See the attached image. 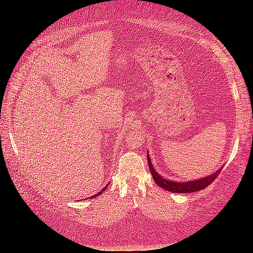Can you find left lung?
Returning <instances> with one entry per match:
<instances>
[{"mask_svg":"<svg viewBox=\"0 0 253 253\" xmlns=\"http://www.w3.org/2000/svg\"><path fill=\"white\" fill-rule=\"evenodd\" d=\"M148 164H149V169L153 176V179H154V181L157 183V185L167 191H170V192H175V193H190V192H195V191L205 189L217 177L218 174L221 172V169H223V167H220L215 173H213L209 176H206V177H203L201 179L190 180L185 182H177V181L166 179L162 175H159L155 171L154 168H153L149 155H148Z\"/></svg>","mask_w":253,"mask_h":253,"instance_id":"8db88e82","label":"left lung"}]
</instances>
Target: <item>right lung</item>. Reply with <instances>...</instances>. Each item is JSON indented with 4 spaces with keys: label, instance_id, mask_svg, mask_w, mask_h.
<instances>
[{
    "label": "right lung",
    "instance_id": "right-lung-1",
    "mask_svg": "<svg viewBox=\"0 0 253 253\" xmlns=\"http://www.w3.org/2000/svg\"><path fill=\"white\" fill-rule=\"evenodd\" d=\"M106 189V187H104L103 189H102V191H100V192H99V193H97V194H95V195H93V196H91L90 198H94V197H96V196H98V195H100V194H102V192H103V191Z\"/></svg>",
    "mask_w": 253,
    "mask_h": 253
}]
</instances>
